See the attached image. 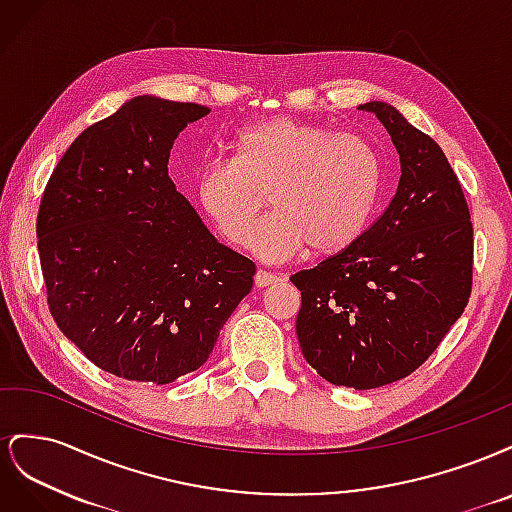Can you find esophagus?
<instances>
[{"instance_id":"1","label":"esophagus","mask_w":512,"mask_h":512,"mask_svg":"<svg viewBox=\"0 0 512 512\" xmlns=\"http://www.w3.org/2000/svg\"><path fill=\"white\" fill-rule=\"evenodd\" d=\"M275 282H280V277L273 275V273H267V271H256V275H254V284H256V288H267V286H271V284H275Z\"/></svg>"}]
</instances>
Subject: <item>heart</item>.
Returning a JSON list of instances; mask_svg holds the SVG:
<instances>
[{
    "mask_svg": "<svg viewBox=\"0 0 512 512\" xmlns=\"http://www.w3.org/2000/svg\"><path fill=\"white\" fill-rule=\"evenodd\" d=\"M232 160L196 173L198 207L232 243H243L270 194L276 213L250 239L267 260H288L309 245L337 254L363 235L380 190V153L365 136L322 123L275 117L243 130Z\"/></svg>",
    "mask_w": 512,
    "mask_h": 512,
    "instance_id": "1",
    "label": "heart"
}]
</instances>
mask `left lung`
<instances>
[{"instance_id":"left-lung-1","label":"left lung","mask_w":512,"mask_h":512,"mask_svg":"<svg viewBox=\"0 0 512 512\" xmlns=\"http://www.w3.org/2000/svg\"><path fill=\"white\" fill-rule=\"evenodd\" d=\"M399 153L389 207L318 267L294 273L305 361L337 386L367 391L410 376L440 346L472 292L474 230L455 170L395 106L367 102Z\"/></svg>"}]
</instances>
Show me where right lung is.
Instances as JSON below:
<instances>
[{"instance_id":"1","label":"right lung","mask_w":512,"mask_h":512,"mask_svg":"<svg viewBox=\"0 0 512 512\" xmlns=\"http://www.w3.org/2000/svg\"><path fill=\"white\" fill-rule=\"evenodd\" d=\"M207 106L138 96L89 126L46 183L38 254L51 316L117 378L196 371L256 267L218 243L168 177L175 138Z\"/></svg>"}]
</instances>
